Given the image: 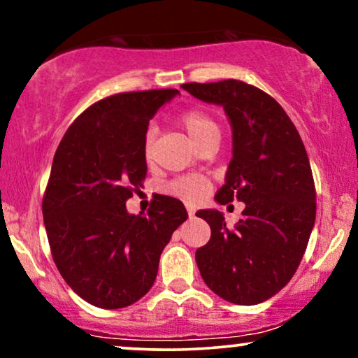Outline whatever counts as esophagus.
<instances>
[{"label": "esophagus", "instance_id": "34e87169", "mask_svg": "<svg viewBox=\"0 0 358 358\" xmlns=\"http://www.w3.org/2000/svg\"><path fill=\"white\" fill-rule=\"evenodd\" d=\"M187 213H189V217H194V215H195V208L190 207V205H187Z\"/></svg>", "mask_w": 358, "mask_h": 358}]
</instances>
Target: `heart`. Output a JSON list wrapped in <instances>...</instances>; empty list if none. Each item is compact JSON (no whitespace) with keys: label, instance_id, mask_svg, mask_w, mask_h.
I'll return each mask as SVG.
<instances>
[{"label":"heart","instance_id":"b5f03b06","mask_svg":"<svg viewBox=\"0 0 358 358\" xmlns=\"http://www.w3.org/2000/svg\"><path fill=\"white\" fill-rule=\"evenodd\" d=\"M179 125L187 134L190 141L200 148L205 141L220 136L218 124L208 112L189 109L179 115ZM143 155L146 161L153 159V134L148 131L143 141ZM212 187L210 180L202 176H182L168 184V194L174 195L187 203H199Z\"/></svg>","mask_w":358,"mask_h":358}]
</instances>
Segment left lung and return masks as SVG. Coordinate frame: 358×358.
<instances>
[{
	"label": "left lung",
	"mask_w": 358,
	"mask_h": 358,
	"mask_svg": "<svg viewBox=\"0 0 358 358\" xmlns=\"http://www.w3.org/2000/svg\"><path fill=\"white\" fill-rule=\"evenodd\" d=\"M197 99L222 106L233 130V158L220 205L246 203L228 228L218 210H199L212 236L195 251L200 275L234 305H257L290 282L316 220V190L305 145L278 102L238 80L185 83Z\"/></svg>",
	"instance_id": "1"
}]
</instances>
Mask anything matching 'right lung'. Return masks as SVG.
I'll list each match as a JSON object with an SVG mask.
<instances>
[{"label": "right lung", "instance_id": "add662e5", "mask_svg": "<svg viewBox=\"0 0 358 358\" xmlns=\"http://www.w3.org/2000/svg\"><path fill=\"white\" fill-rule=\"evenodd\" d=\"M178 90L120 92L83 112L53 156L42 200L52 257L83 300L104 310L134 305L153 287L159 256L187 220L180 200L159 195L148 213L125 202L146 178L148 124Z\"/></svg>", "mask_w": 358, "mask_h": 358}]
</instances>
